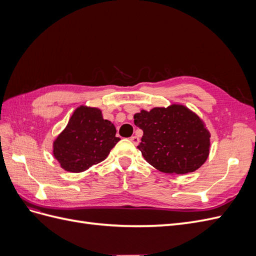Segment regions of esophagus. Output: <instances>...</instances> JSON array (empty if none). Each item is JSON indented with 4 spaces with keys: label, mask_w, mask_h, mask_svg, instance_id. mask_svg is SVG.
<instances>
[{
    "label": "esophagus",
    "mask_w": 256,
    "mask_h": 256,
    "mask_svg": "<svg viewBox=\"0 0 256 256\" xmlns=\"http://www.w3.org/2000/svg\"><path fill=\"white\" fill-rule=\"evenodd\" d=\"M130 141L132 142L134 145H138V142H140V138H138V136H131V138H130Z\"/></svg>",
    "instance_id": "obj_1"
}]
</instances>
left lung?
Listing matches in <instances>:
<instances>
[{"label":"left lung","instance_id":"left-lung-1","mask_svg":"<svg viewBox=\"0 0 256 256\" xmlns=\"http://www.w3.org/2000/svg\"><path fill=\"white\" fill-rule=\"evenodd\" d=\"M143 130L138 148L160 172L187 174L202 166L209 156L210 132L200 116L184 104H172L141 110L134 115Z\"/></svg>","mask_w":256,"mask_h":256}]
</instances>
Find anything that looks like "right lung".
Segmentation results:
<instances>
[{"mask_svg": "<svg viewBox=\"0 0 256 256\" xmlns=\"http://www.w3.org/2000/svg\"><path fill=\"white\" fill-rule=\"evenodd\" d=\"M115 134V126L102 118V110L82 104L53 141V157L67 172H84L109 156L120 140Z\"/></svg>", "mask_w": 256, "mask_h": 256, "instance_id": "1", "label": "right lung"}]
</instances>
